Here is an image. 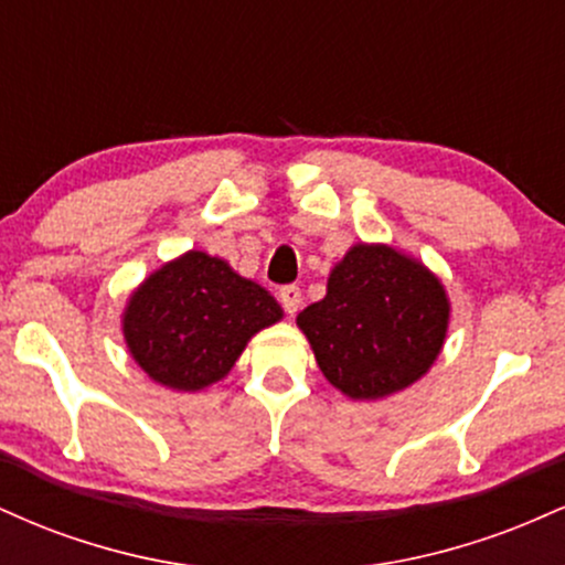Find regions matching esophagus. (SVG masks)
I'll return each instance as SVG.
<instances>
[{
  "instance_id": "1",
  "label": "esophagus",
  "mask_w": 565,
  "mask_h": 565,
  "mask_svg": "<svg viewBox=\"0 0 565 565\" xmlns=\"http://www.w3.org/2000/svg\"><path fill=\"white\" fill-rule=\"evenodd\" d=\"M278 300L287 308V313H297V308L302 302V291L295 284H289V287H281V291H278Z\"/></svg>"
}]
</instances>
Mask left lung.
Returning a JSON list of instances; mask_svg holds the SVG:
<instances>
[{
    "label": "left lung",
    "instance_id": "8db88e82",
    "mask_svg": "<svg viewBox=\"0 0 565 565\" xmlns=\"http://www.w3.org/2000/svg\"><path fill=\"white\" fill-rule=\"evenodd\" d=\"M451 302L423 260L359 242L329 270L327 297L297 316L321 374L353 401H380L423 380L444 350Z\"/></svg>",
    "mask_w": 565,
    "mask_h": 565
}]
</instances>
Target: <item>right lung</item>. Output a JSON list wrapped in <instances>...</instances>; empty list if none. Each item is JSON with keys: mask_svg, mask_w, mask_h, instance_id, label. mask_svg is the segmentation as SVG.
<instances>
[{"mask_svg": "<svg viewBox=\"0 0 565 565\" xmlns=\"http://www.w3.org/2000/svg\"><path fill=\"white\" fill-rule=\"evenodd\" d=\"M284 319L268 289L223 257L188 249L129 291L127 353L159 385L199 393L228 377L249 340Z\"/></svg>", "mask_w": 565, "mask_h": 565, "instance_id": "obj_1", "label": "right lung"}]
</instances>
